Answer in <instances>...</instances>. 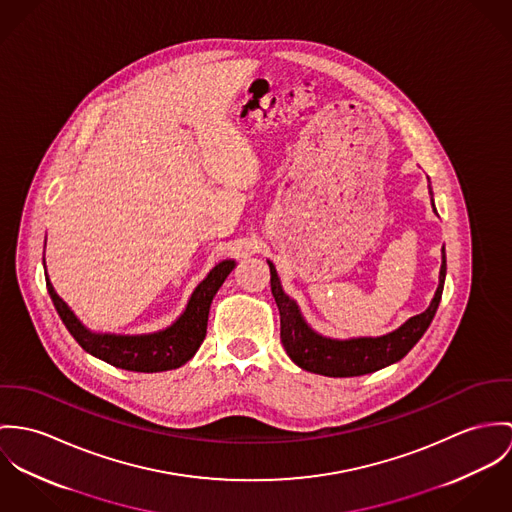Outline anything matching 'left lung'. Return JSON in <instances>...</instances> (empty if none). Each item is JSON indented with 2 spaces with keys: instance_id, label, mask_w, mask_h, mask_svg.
<instances>
[{
  "instance_id": "obj_1",
  "label": "left lung",
  "mask_w": 512,
  "mask_h": 512,
  "mask_svg": "<svg viewBox=\"0 0 512 512\" xmlns=\"http://www.w3.org/2000/svg\"><path fill=\"white\" fill-rule=\"evenodd\" d=\"M267 263L271 267V290L281 312V341L288 357L300 369L326 377L367 375L400 361L432 324L442 300V290L446 281V249L442 247L440 284L430 306L422 314L412 316L398 330L381 338L332 340L320 336L306 324L298 304L288 294H284L275 265L271 261Z\"/></svg>"
}]
</instances>
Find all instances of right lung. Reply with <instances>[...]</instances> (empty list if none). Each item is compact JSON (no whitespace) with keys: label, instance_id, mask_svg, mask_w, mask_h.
Instances as JSON below:
<instances>
[{"label":"right lung","instance_id":"add662e5","mask_svg":"<svg viewBox=\"0 0 512 512\" xmlns=\"http://www.w3.org/2000/svg\"><path fill=\"white\" fill-rule=\"evenodd\" d=\"M43 265H45V257H43ZM233 267H235V261L231 259L218 263L208 273V277L194 288L184 312L172 326L155 334H141V336H117V334L90 332L74 316L68 304L55 292V286L51 283L47 271H45V279H47V288L60 320L64 322L70 336L80 343L84 351L125 371L159 373V371L176 369L194 357V353L206 338L210 304L216 292L220 290V286L228 279L229 273L233 271Z\"/></svg>","mask_w":512,"mask_h":512}]
</instances>
